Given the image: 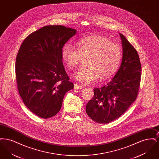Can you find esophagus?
<instances>
[{"label": "esophagus", "mask_w": 159, "mask_h": 159, "mask_svg": "<svg viewBox=\"0 0 159 159\" xmlns=\"http://www.w3.org/2000/svg\"><path fill=\"white\" fill-rule=\"evenodd\" d=\"M74 88H75V89H83V86H80V85H79V84L75 83V84H74Z\"/></svg>", "instance_id": "obj_1"}]
</instances>
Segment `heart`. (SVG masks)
<instances>
[{
	"instance_id": "1",
	"label": "heart",
	"mask_w": 159,
	"mask_h": 159,
	"mask_svg": "<svg viewBox=\"0 0 159 159\" xmlns=\"http://www.w3.org/2000/svg\"><path fill=\"white\" fill-rule=\"evenodd\" d=\"M61 55L69 67L76 66L88 57L86 68L76 71L75 77L83 84L92 83L101 78L106 80L117 71L121 60V48L109 38L100 34H91L82 38L77 48L70 43L63 46Z\"/></svg>"
}]
</instances>
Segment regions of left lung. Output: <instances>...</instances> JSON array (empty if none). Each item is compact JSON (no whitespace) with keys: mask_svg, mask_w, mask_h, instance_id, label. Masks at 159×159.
Masks as SVG:
<instances>
[{"mask_svg":"<svg viewBox=\"0 0 159 159\" xmlns=\"http://www.w3.org/2000/svg\"><path fill=\"white\" fill-rule=\"evenodd\" d=\"M123 57L120 68L111 82L95 88L93 98L86 104V113L93 121L108 123L121 116L138 95L141 66L138 53L120 33Z\"/></svg>","mask_w":159,"mask_h":159,"instance_id":"1","label":"left lung"}]
</instances>
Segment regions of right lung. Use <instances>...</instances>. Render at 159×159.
Listing matches in <instances>:
<instances>
[{
	"label": "right lung",
	"mask_w": 159,
	"mask_h": 159,
	"mask_svg": "<svg viewBox=\"0 0 159 159\" xmlns=\"http://www.w3.org/2000/svg\"><path fill=\"white\" fill-rule=\"evenodd\" d=\"M76 31L63 25H46L31 33L20 48L15 62L18 90L24 104L39 117L58 113L64 95L74 88L61 51Z\"/></svg>",
	"instance_id": "1"
}]
</instances>
